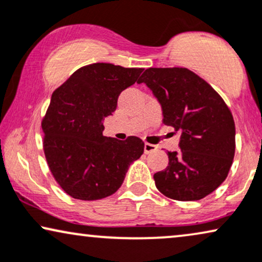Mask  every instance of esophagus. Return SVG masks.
Segmentation results:
<instances>
[{"label": "esophagus", "instance_id": "34e87169", "mask_svg": "<svg viewBox=\"0 0 262 262\" xmlns=\"http://www.w3.org/2000/svg\"><path fill=\"white\" fill-rule=\"evenodd\" d=\"M157 151V146L151 145V144H145V153L148 155V153H152Z\"/></svg>", "mask_w": 262, "mask_h": 262}]
</instances>
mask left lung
<instances>
[{"instance_id":"left-lung-1","label":"left lung","mask_w":262,"mask_h":262,"mask_svg":"<svg viewBox=\"0 0 262 262\" xmlns=\"http://www.w3.org/2000/svg\"><path fill=\"white\" fill-rule=\"evenodd\" d=\"M144 82L162 106L163 122L181 134L179 151L155 173L156 187L179 201L200 200L224 182L235 156V122L224 100L187 68H148Z\"/></svg>"}]
</instances>
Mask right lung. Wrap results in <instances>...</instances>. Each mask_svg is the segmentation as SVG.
Wrapping results in <instances>:
<instances>
[{
  "label": "right lung",
  "instance_id": "obj_1",
  "mask_svg": "<svg viewBox=\"0 0 262 262\" xmlns=\"http://www.w3.org/2000/svg\"><path fill=\"white\" fill-rule=\"evenodd\" d=\"M142 71L93 63L52 93L41 122L44 153L55 180L72 198L91 201L116 193L130 164L144 153V141L137 137L121 141L103 135L104 118Z\"/></svg>",
  "mask_w": 262,
  "mask_h": 262
}]
</instances>
